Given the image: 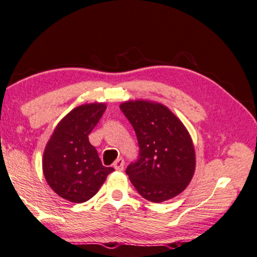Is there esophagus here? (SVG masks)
<instances>
[{"label":"esophagus","instance_id":"obj_1","mask_svg":"<svg viewBox=\"0 0 257 257\" xmlns=\"http://www.w3.org/2000/svg\"><path fill=\"white\" fill-rule=\"evenodd\" d=\"M123 166H125V162H123L122 158H118V160H115V162L113 163L114 169L118 170V172H121L123 169Z\"/></svg>","mask_w":257,"mask_h":257}]
</instances>
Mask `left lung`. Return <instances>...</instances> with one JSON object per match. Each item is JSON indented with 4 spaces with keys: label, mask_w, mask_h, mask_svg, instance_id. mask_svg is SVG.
<instances>
[{
    "label": "left lung",
    "mask_w": 257,
    "mask_h": 257,
    "mask_svg": "<svg viewBox=\"0 0 257 257\" xmlns=\"http://www.w3.org/2000/svg\"><path fill=\"white\" fill-rule=\"evenodd\" d=\"M120 109L134 126L139 158L126 169L143 198L163 202L187 188L195 172V150L181 120L162 103L128 100Z\"/></svg>",
    "instance_id": "obj_1"
}]
</instances>
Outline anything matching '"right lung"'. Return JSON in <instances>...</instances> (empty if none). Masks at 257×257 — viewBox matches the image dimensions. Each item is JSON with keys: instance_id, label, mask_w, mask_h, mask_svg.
Returning <instances> with one entry per match:
<instances>
[{"instance_id": "right-lung-1", "label": "right lung", "mask_w": 257, "mask_h": 257, "mask_svg": "<svg viewBox=\"0 0 257 257\" xmlns=\"http://www.w3.org/2000/svg\"><path fill=\"white\" fill-rule=\"evenodd\" d=\"M106 103H85L63 118L43 156V173L49 186L61 198L81 204L99 192L113 168L103 167L88 136L99 122Z\"/></svg>"}]
</instances>
